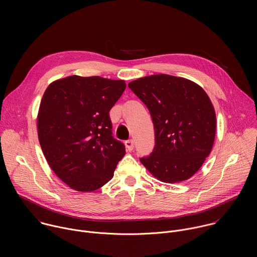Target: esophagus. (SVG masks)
<instances>
[{"label":"esophagus","instance_id":"esophagus-1","mask_svg":"<svg viewBox=\"0 0 257 257\" xmlns=\"http://www.w3.org/2000/svg\"><path fill=\"white\" fill-rule=\"evenodd\" d=\"M125 146H126V149H127V151H129V152H132L133 150H134V142H133V140H127L126 142H125Z\"/></svg>","mask_w":257,"mask_h":257}]
</instances>
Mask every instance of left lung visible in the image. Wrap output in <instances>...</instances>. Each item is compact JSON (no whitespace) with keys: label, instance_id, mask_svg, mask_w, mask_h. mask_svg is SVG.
I'll use <instances>...</instances> for the list:
<instances>
[{"label":"left lung","instance_id":"left-lung-1","mask_svg":"<svg viewBox=\"0 0 257 257\" xmlns=\"http://www.w3.org/2000/svg\"><path fill=\"white\" fill-rule=\"evenodd\" d=\"M128 86L148 106L155 127L154 152L141 164L165 183L191 178L214 142L216 118L206 92L191 80L167 74L138 78Z\"/></svg>","mask_w":257,"mask_h":257}]
</instances>
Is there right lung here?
I'll return each instance as SVG.
<instances>
[{
	"mask_svg": "<svg viewBox=\"0 0 257 257\" xmlns=\"http://www.w3.org/2000/svg\"><path fill=\"white\" fill-rule=\"evenodd\" d=\"M125 88L124 80L72 75L46 89L39 140L51 169L70 188L91 192L113 178L126 152L112 135L109 109Z\"/></svg>",
	"mask_w": 257,
	"mask_h": 257,
	"instance_id": "add662e5",
	"label": "right lung"
}]
</instances>
